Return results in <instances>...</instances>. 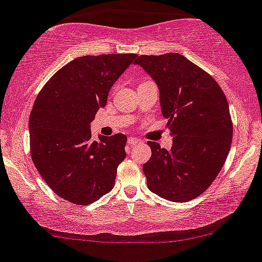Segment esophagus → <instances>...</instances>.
Listing matches in <instances>:
<instances>
[{"instance_id": "esophagus-1", "label": "esophagus", "mask_w": 262, "mask_h": 262, "mask_svg": "<svg viewBox=\"0 0 262 262\" xmlns=\"http://www.w3.org/2000/svg\"><path fill=\"white\" fill-rule=\"evenodd\" d=\"M137 143H140V139L134 138V137H129L128 138V144L133 145V144H137Z\"/></svg>"}]
</instances>
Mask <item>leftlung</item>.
<instances>
[{
	"instance_id": "8db88e82",
	"label": "left lung",
	"mask_w": 262,
	"mask_h": 262,
	"mask_svg": "<svg viewBox=\"0 0 262 262\" xmlns=\"http://www.w3.org/2000/svg\"><path fill=\"white\" fill-rule=\"evenodd\" d=\"M134 64L156 81L163 117L173 136L170 149L148 142L143 164L147 186L172 202H188L211 186L232 142L227 99L211 75L181 54L140 55Z\"/></svg>"
}]
</instances>
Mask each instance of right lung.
<instances>
[{
  "instance_id": "right-lung-1",
  "label": "right lung",
  "mask_w": 262,
  "mask_h": 262,
  "mask_svg": "<svg viewBox=\"0 0 262 262\" xmlns=\"http://www.w3.org/2000/svg\"><path fill=\"white\" fill-rule=\"evenodd\" d=\"M136 54L81 56L60 69L37 95L29 119L35 167L52 191L75 205L109 193L126 153V136H99L90 124Z\"/></svg>"
}]
</instances>
